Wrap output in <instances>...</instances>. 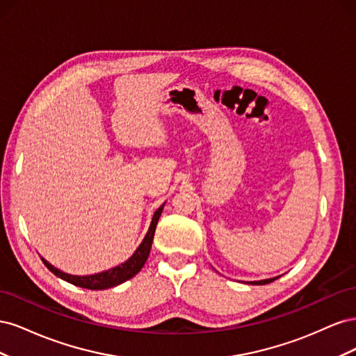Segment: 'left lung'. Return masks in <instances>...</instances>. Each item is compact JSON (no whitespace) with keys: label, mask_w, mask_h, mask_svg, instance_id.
Returning a JSON list of instances; mask_svg holds the SVG:
<instances>
[{"label":"left lung","mask_w":356,"mask_h":356,"mask_svg":"<svg viewBox=\"0 0 356 356\" xmlns=\"http://www.w3.org/2000/svg\"><path fill=\"white\" fill-rule=\"evenodd\" d=\"M279 276H276V277H270V279H261V281H251V282H248V284H251V285H266V284H270V282H273L275 279H277Z\"/></svg>","instance_id":"left-lung-1"}]
</instances>
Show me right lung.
I'll list each match as a JSON object with an SVG mask.
<instances>
[{
    "mask_svg": "<svg viewBox=\"0 0 356 356\" xmlns=\"http://www.w3.org/2000/svg\"><path fill=\"white\" fill-rule=\"evenodd\" d=\"M163 207H165V203L161 204V207H159V209H156L153 218H152V222H149L148 232L144 236L143 242L139 243V246L135 250V252L129 257L124 263L118 264L115 267H111V268H108V270L93 273V275H84V276L70 275V273L59 270V268L50 264L47 260H44V258H41V260L53 275H56L58 277L63 279V281H67L75 286L98 291V289H108V288L120 285V284L129 281L131 277H134L144 267L147 258L149 255V250H152L156 225H157V221L161 215V211H163Z\"/></svg>",
    "mask_w": 356,
    "mask_h": 356,
    "instance_id": "obj_1",
    "label": "right lung"
}]
</instances>
